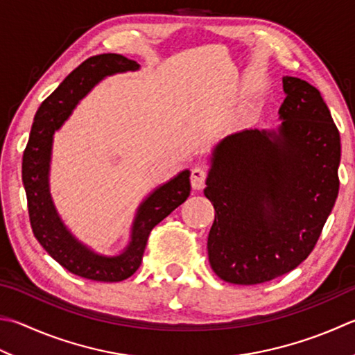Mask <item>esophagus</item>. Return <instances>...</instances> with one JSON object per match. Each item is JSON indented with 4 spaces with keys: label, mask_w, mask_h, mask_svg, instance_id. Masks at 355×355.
<instances>
[{
    "label": "esophagus",
    "mask_w": 355,
    "mask_h": 355,
    "mask_svg": "<svg viewBox=\"0 0 355 355\" xmlns=\"http://www.w3.org/2000/svg\"><path fill=\"white\" fill-rule=\"evenodd\" d=\"M205 178H207V171L204 168H200V166H195V168L191 170V178H190L193 189L195 190L204 189Z\"/></svg>",
    "instance_id": "esophagus-1"
}]
</instances>
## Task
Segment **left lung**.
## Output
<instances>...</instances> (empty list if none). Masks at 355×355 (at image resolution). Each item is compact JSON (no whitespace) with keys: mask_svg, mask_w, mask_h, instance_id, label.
<instances>
[{"mask_svg":"<svg viewBox=\"0 0 355 355\" xmlns=\"http://www.w3.org/2000/svg\"><path fill=\"white\" fill-rule=\"evenodd\" d=\"M277 130H243L213 148L204 195L216 275L259 284L309 257L338 195L340 135L317 88L283 77Z\"/></svg>","mask_w":355,"mask_h":355,"instance_id":"obj_1","label":"left lung"}]
</instances>
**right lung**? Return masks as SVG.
<instances>
[{
    "label": "right lung",
    "mask_w": 355,
    "mask_h": 355,
    "mask_svg": "<svg viewBox=\"0 0 355 355\" xmlns=\"http://www.w3.org/2000/svg\"><path fill=\"white\" fill-rule=\"evenodd\" d=\"M140 64L119 53H100L73 69L58 88L40 105L23 155V184L28 196L32 232L43 249L69 270L92 282L117 283L135 273L145 252L150 232L190 196V170L156 187L137 207L130 243L117 255H103L80 241L58 215L51 196L49 173L55 131L69 119L80 100L103 78L135 72Z\"/></svg>",
    "instance_id": "1"
}]
</instances>
